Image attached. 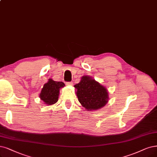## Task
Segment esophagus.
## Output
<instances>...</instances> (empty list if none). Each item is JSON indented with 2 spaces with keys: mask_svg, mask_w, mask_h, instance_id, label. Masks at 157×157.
I'll use <instances>...</instances> for the list:
<instances>
[{
  "mask_svg": "<svg viewBox=\"0 0 157 157\" xmlns=\"http://www.w3.org/2000/svg\"><path fill=\"white\" fill-rule=\"evenodd\" d=\"M67 85H68V86H72L73 85V82H67V83H66Z\"/></svg>",
  "mask_w": 157,
  "mask_h": 157,
  "instance_id": "obj_1",
  "label": "esophagus"
}]
</instances>
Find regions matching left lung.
<instances>
[{
	"instance_id": "1",
	"label": "left lung",
	"mask_w": 157,
	"mask_h": 157,
	"mask_svg": "<svg viewBox=\"0 0 157 157\" xmlns=\"http://www.w3.org/2000/svg\"><path fill=\"white\" fill-rule=\"evenodd\" d=\"M74 87L79 101L88 111L99 109L108 102L107 89L89 76H83Z\"/></svg>"
}]
</instances>
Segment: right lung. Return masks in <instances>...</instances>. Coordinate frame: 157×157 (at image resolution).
<instances>
[{
	"mask_svg": "<svg viewBox=\"0 0 157 157\" xmlns=\"http://www.w3.org/2000/svg\"><path fill=\"white\" fill-rule=\"evenodd\" d=\"M65 86L61 82H55L49 79L48 82L45 83L40 94V100H43L46 105H53L58 101L59 90Z\"/></svg>",
	"mask_w": 157,
	"mask_h": 157,
	"instance_id": "1",
	"label": "right lung"
}]
</instances>
